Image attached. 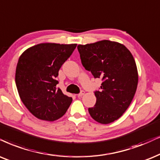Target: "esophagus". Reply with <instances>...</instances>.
Wrapping results in <instances>:
<instances>
[{
	"label": "esophagus",
	"mask_w": 160,
	"mask_h": 160,
	"mask_svg": "<svg viewBox=\"0 0 160 160\" xmlns=\"http://www.w3.org/2000/svg\"><path fill=\"white\" fill-rule=\"evenodd\" d=\"M84 94H85V92H84V91H81V92H80V93L78 95V96L80 97V98H81V97L83 96Z\"/></svg>",
	"instance_id": "esophagus-1"
}]
</instances>
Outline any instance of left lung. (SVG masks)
<instances>
[{
  "mask_svg": "<svg viewBox=\"0 0 160 160\" xmlns=\"http://www.w3.org/2000/svg\"><path fill=\"white\" fill-rule=\"evenodd\" d=\"M82 66L103 82L94 92L91 117L101 124L118 120L130 106L138 83V72L131 52L122 43L103 40L78 46Z\"/></svg>",
  "mask_w": 160,
  "mask_h": 160,
  "instance_id": "obj_1",
  "label": "left lung"
}]
</instances>
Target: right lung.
<instances>
[{"label":"right lung","mask_w":160,"mask_h":160,"mask_svg":"<svg viewBox=\"0 0 160 160\" xmlns=\"http://www.w3.org/2000/svg\"><path fill=\"white\" fill-rule=\"evenodd\" d=\"M76 46V43H39L20 56L15 72L18 94L24 106L40 120H57L72 103V98L57 88L56 78Z\"/></svg>","instance_id":"add662e5"}]
</instances>
